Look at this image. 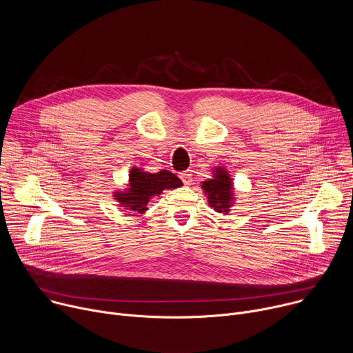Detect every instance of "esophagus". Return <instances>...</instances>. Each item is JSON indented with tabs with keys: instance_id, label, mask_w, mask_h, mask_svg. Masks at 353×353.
Listing matches in <instances>:
<instances>
[{
	"instance_id": "obj_1",
	"label": "esophagus",
	"mask_w": 353,
	"mask_h": 353,
	"mask_svg": "<svg viewBox=\"0 0 353 353\" xmlns=\"http://www.w3.org/2000/svg\"><path fill=\"white\" fill-rule=\"evenodd\" d=\"M180 179H181V181H183L184 185H191V184H192V176H191L190 173H187V172L181 173V174H180Z\"/></svg>"
}]
</instances>
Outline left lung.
Segmentation results:
<instances>
[{"label": "left lung", "mask_w": 353, "mask_h": 353, "mask_svg": "<svg viewBox=\"0 0 353 353\" xmlns=\"http://www.w3.org/2000/svg\"><path fill=\"white\" fill-rule=\"evenodd\" d=\"M203 190L208 196L210 205L216 212L228 214L233 201V187L232 179L229 177L228 172L222 168H216L214 170V177L203 183Z\"/></svg>", "instance_id": "8db88e82"}]
</instances>
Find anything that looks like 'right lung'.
<instances>
[{
	"instance_id": "obj_1",
	"label": "right lung",
	"mask_w": 353,
	"mask_h": 353,
	"mask_svg": "<svg viewBox=\"0 0 353 353\" xmlns=\"http://www.w3.org/2000/svg\"><path fill=\"white\" fill-rule=\"evenodd\" d=\"M130 188L125 191H117L116 199L125 210L134 212H145L149 199L162 194L166 188H177L183 185L181 180L169 170H161L158 173H146L141 169H131L130 172Z\"/></svg>"
}]
</instances>
